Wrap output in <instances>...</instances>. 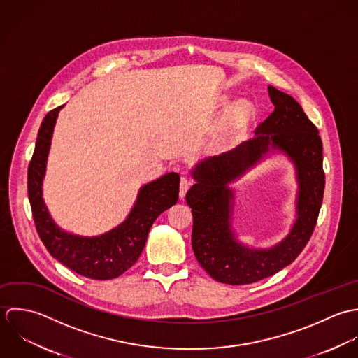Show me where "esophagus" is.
I'll use <instances>...</instances> for the list:
<instances>
[{"instance_id": "34e87169", "label": "esophagus", "mask_w": 358, "mask_h": 358, "mask_svg": "<svg viewBox=\"0 0 358 358\" xmlns=\"http://www.w3.org/2000/svg\"><path fill=\"white\" fill-rule=\"evenodd\" d=\"M189 185H191V181L187 177H181V181H180V198L181 199L185 198V194L189 189Z\"/></svg>"}]
</instances>
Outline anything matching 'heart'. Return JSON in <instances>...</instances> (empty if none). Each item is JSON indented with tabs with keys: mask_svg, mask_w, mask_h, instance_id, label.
Masks as SVG:
<instances>
[{
	"mask_svg": "<svg viewBox=\"0 0 358 358\" xmlns=\"http://www.w3.org/2000/svg\"><path fill=\"white\" fill-rule=\"evenodd\" d=\"M250 116H252V108H250L249 103H241V105H238V106L234 109V112H232V115H231L228 123L225 124V127L222 129V131H221V133L218 134V137L215 138V146H217V148H221L222 145H225V143H228V141L236 134V131L239 130V127L242 126V123L246 122V120H249Z\"/></svg>",
	"mask_w": 358,
	"mask_h": 358,
	"instance_id": "obj_1",
	"label": "heart"
}]
</instances>
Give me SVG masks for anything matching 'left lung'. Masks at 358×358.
Wrapping results in <instances>:
<instances>
[{"label":"left lung","instance_id":"left-lung-1","mask_svg":"<svg viewBox=\"0 0 358 358\" xmlns=\"http://www.w3.org/2000/svg\"><path fill=\"white\" fill-rule=\"evenodd\" d=\"M268 95L274 112L259 124L255 138L198 163L191 171L195 184L185 199L194 215L192 249L202 268L222 284H253L289 266L313 235L324 198L322 141L317 127L290 95L273 85H268ZM270 150L284 151L295 164L296 220L280 244L253 250L234 238L230 225L233 190L227 184Z\"/></svg>","mask_w":358,"mask_h":358}]
</instances>
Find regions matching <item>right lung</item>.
I'll list each match as a JSON object with an SVG mask.
<instances>
[{
    "mask_svg": "<svg viewBox=\"0 0 358 358\" xmlns=\"http://www.w3.org/2000/svg\"><path fill=\"white\" fill-rule=\"evenodd\" d=\"M47 113L27 170V192L37 232L50 255L74 273L91 280H113L127 271L143 253L153 221L178 201L180 176L167 173L140 188L127 218L98 236L74 235L59 228L43 199V180L59 110Z\"/></svg>",
    "mask_w": 358,
    "mask_h": 358,
    "instance_id": "obj_1",
    "label": "right lung"
}]
</instances>
